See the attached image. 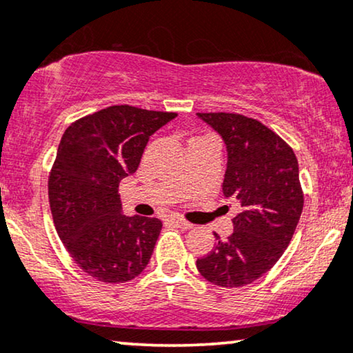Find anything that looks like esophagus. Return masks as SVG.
<instances>
[{"instance_id":"1","label":"esophagus","mask_w":353,"mask_h":353,"mask_svg":"<svg viewBox=\"0 0 353 353\" xmlns=\"http://www.w3.org/2000/svg\"><path fill=\"white\" fill-rule=\"evenodd\" d=\"M174 224L177 225V228L179 229H182V231H189V229H192L194 228V224H190V223H187V221H184V219H177V218H172L171 219Z\"/></svg>"}]
</instances>
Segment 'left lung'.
Wrapping results in <instances>:
<instances>
[{"label": "left lung", "mask_w": 353, "mask_h": 353, "mask_svg": "<svg viewBox=\"0 0 353 353\" xmlns=\"http://www.w3.org/2000/svg\"><path fill=\"white\" fill-rule=\"evenodd\" d=\"M221 135L228 152L223 182L225 199L241 213L225 241L214 234L213 250L196 260L206 281L242 288L265 274L289 247L303 210L295 153L260 121L234 112H196Z\"/></svg>", "instance_id": "8db88e82"}]
</instances>
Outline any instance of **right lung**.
<instances>
[{"mask_svg":"<svg viewBox=\"0 0 353 353\" xmlns=\"http://www.w3.org/2000/svg\"><path fill=\"white\" fill-rule=\"evenodd\" d=\"M176 116L110 106L72 122L61 139L48 179L54 228L77 266L101 283H128L152 258L161 221L122 214L117 190L150 137Z\"/></svg>","mask_w":353,"mask_h":353,"instance_id":"obj_1","label":"right lung"}]
</instances>
